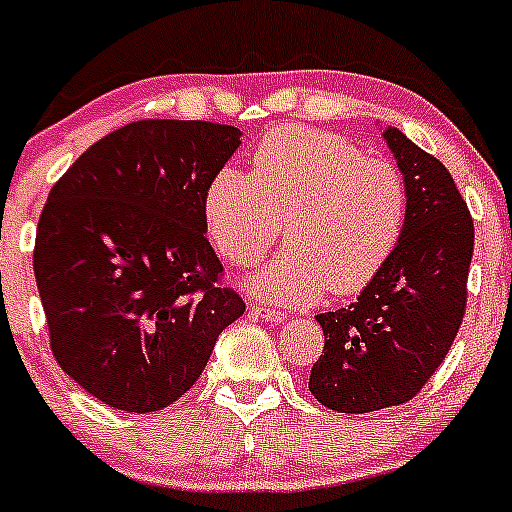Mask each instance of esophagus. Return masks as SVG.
Segmentation results:
<instances>
[{
    "mask_svg": "<svg viewBox=\"0 0 512 512\" xmlns=\"http://www.w3.org/2000/svg\"><path fill=\"white\" fill-rule=\"evenodd\" d=\"M249 310H251V313L261 315V318L271 320V323H286V320H288V315L283 313V310L268 308V305H263V303H251Z\"/></svg>",
    "mask_w": 512,
    "mask_h": 512,
    "instance_id": "34e87169",
    "label": "esophagus"
}]
</instances>
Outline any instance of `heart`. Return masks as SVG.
Returning a JSON list of instances; mask_svg holds the SVG:
<instances>
[{
    "instance_id": "1",
    "label": "heart",
    "mask_w": 512,
    "mask_h": 512,
    "mask_svg": "<svg viewBox=\"0 0 512 512\" xmlns=\"http://www.w3.org/2000/svg\"><path fill=\"white\" fill-rule=\"evenodd\" d=\"M409 187L392 160L318 128H278L256 145L251 175L217 172L204 226L234 266L261 261L286 224L288 246L254 278V291L310 303L365 291L404 234Z\"/></svg>"
}]
</instances>
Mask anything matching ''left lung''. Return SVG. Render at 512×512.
<instances>
[{
  "instance_id": "1",
  "label": "left lung",
  "mask_w": 512,
  "mask_h": 512,
  "mask_svg": "<svg viewBox=\"0 0 512 512\" xmlns=\"http://www.w3.org/2000/svg\"><path fill=\"white\" fill-rule=\"evenodd\" d=\"M409 187L404 234L387 266L355 303L315 315L323 355L310 392L345 414L399 407L449 355L466 315L473 217L444 162L397 128L384 133Z\"/></svg>"
}]
</instances>
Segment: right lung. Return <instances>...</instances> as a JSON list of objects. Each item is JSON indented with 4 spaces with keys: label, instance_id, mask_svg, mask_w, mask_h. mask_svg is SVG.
Segmentation results:
<instances>
[{
    "label": "right lung",
    "instance_id": "add662e5",
    "mask_svg": "<svg viewBox=\"0 0 512 512\" xmlns=\"http://www.w3.org/2000/svg\"><path fill=\"white\" fill-rule=\"evenodd\" d=\"M239 135L207 120H138L88 147L51 187L34 244L49 345L108 407H170L244 315L204 236V194Z\"/></svg>",
    "mask_w": 512,
    "mask_h": 512
}]
</instances>
